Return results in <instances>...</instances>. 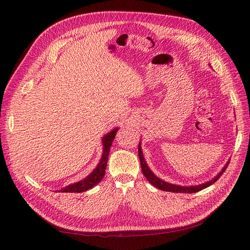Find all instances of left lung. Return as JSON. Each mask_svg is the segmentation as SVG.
<instances>
[{
	"instance_id": "obj_1",
	"label": "left lung",
	"mask_w": 250,
	"mask_h": 250,
	"mask_svg": "<svg viewBox=\"0 0 250 250\" xmlns=\"http://www.w3.org/2000/svg\"><path fill=\"white\" fill-rule=\"evenodd\" d=\"M138 150H139V157H140V162H141L142 171H143L144 175H145V177L147 178V180L149 181V183L151 185H153L154 187H156L157 188H160V190L168 191V192H174V193H196V192H199V191L203 190V188H206L211 186L213 184H215L216 181L219 178H220V176L222 175L223 172L226 170V168H228V166L229 164V163L226 164L225 167L222 169V171L219 173L214 179L208 181V183H204L202 185L194 186V187H181V186H175V185L168 184V183H166V181H164V180L160 179L158 177H156L154 174L151 172V170L148 168V166H147L145 160H144L143 152H142V150H141V144H139V149Z\"/></svg>"
}]
</instances>
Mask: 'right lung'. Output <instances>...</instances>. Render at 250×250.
<instances>
[{"label": "right lung", "mask_w": 250, "mask_h": 250, "mask_svg": "<svg viewBox=\"0 0 250 250\" xmlns=\"http://www.w3.org/2000/svg\"><path fill=\"white\" fill-rule=\"evenodd\" d=\"M117 131H118V128L113 129L111 132H109L107 135H105V137L103 138V140H102L103 146H104L103 147V154H102V157H101L99 164H98V166H97V168L83 180H80L76 184L69 185L64 188H62V192H63V193L85 192V191L89 190V188L95 187L97 184L100 183L105 174V170H106V165H107V161H108L110 146H111L113 139H115V137H116Z\"/></svg>", "instance_id": "obj_1"}]
</instances>
